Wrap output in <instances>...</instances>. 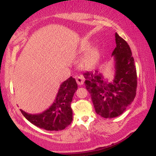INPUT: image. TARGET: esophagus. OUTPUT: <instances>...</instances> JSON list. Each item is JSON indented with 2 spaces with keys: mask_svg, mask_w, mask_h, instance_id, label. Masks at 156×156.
<instances>
[{
  "mask_svg": "<svg viewBox=\"0 0 156 156\" xmlns=\"http://www.w3.org/2000/svg\"><path fill=\"white\" fill-rule=\"evenodd\" d=\"M75 78H76V80L77 83H78V85L81 86L82 84L83 83L84 78L82 76H76V77H75Z\"/></svg>",
  "mask_w": 156,
  "mask_h": 156,
  "instance_id": "esophagus-1",
  "label": "esophagus"
}]
</instances>
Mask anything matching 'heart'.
I'll return each mask as SVG.
<instances>
[{
    "label": "heart",
    "instance_id": "heart-1",
    "mask_svg": "<svg viewBox=\"0 0 156 156\" xmlns=\"http://www.w3.org/2000/svg\"><path fill=\"white\" fill-rule=\"evenodd\" d=\"M89 48V42H84L80 45L79 49H78V52L83 53V52L87 51ZM98 58H99V51H98V48H93L89 50L87 55L84 56L83 59L82 61V65L85 68H91L94 65Z\"/></svg>",
    "mask_w": 156,
    "mask_h": 156
}]
</instances>
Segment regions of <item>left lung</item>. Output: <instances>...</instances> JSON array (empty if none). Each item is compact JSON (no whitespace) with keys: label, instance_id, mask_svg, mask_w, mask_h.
Wrapping results in <instances>:
<instances>
[{"label":"left lung","instance_id":"obj_1","mask_svg":"<svg viewBox=\"0 0 156 156\" xmlns=\"http://www.w3.org/2000/svg\"><path fill=\"white\" fill-rule=\"evenodd\" d=\"M117 46L112 53L115 60V76L112 83L105 80L99 71L86 72V88L98 114L104 118L119 116L131 104L136 94L137 75L128 44L115 34Z\"/></svg>","mask_w":156,"mask_h":156}]
</instances>
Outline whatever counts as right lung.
I'll return each mask as SVG.
<instances>
[{
	"label": "right lung",
	"mask_w": 156,
	"mask_h": 156,
	"mask_svg": "<svg viewBox=\"0 0 156 156\" xmlns=\"http://www.w3.org/2000/svg\"><path fill=\"white\" fill-rule=\"evenodd\" d=\"M78 89L72 76L61 84L54 103L49 108L39 114H29L20 109L23 115L32 124L47 130H61L73 121L71 102Z\"/></svg>",
	"instance_id": "obj_1"
}]
</instances>
